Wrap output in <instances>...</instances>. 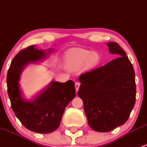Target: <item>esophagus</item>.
I'll use <instances>...</instances> for the list:
<instances>
[{"instance_id": "1", "label": "esophagus", "mask_w": 147, "mask_h": 147, "mask_svg": "<svg viewBox=\"0 0 147 147\" xmlns=\"http://www.w3.org/2000/svg\"><path fill=\"white\" fill-rule=\"evenodd\" d=\"M80 86V83L79 82H75V89H76V91H78Z\"/></svg>"}]
</instances>
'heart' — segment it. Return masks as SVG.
<instances>
[{
    "instance_id": "1",
    "label": "heart",
    "mask_w": 147,
    "mask_h": 147,
    "mask_svg": "<svg viewBox=\"0 0 147 147\" xmlns=\"http://www.w3.org/2000/svg\"><path fill=\"white\" fill-rule=\"evenodd\" d=\"M99 55L83 49H76L68 52L65 57V65L69 69H77L85 63L87 68H92L98 64Z\"/></svg>"
}]
</instances>
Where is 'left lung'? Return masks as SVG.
I'll return each instance as SVG.
<instances>
[{
    "mask_svg": "<svg viewBox=\"0 0 147 147\" xmlns=\"http://www.w3.org/2000/svg\"><path fill=\"white\" fill-rule=\"evenodd\" d=\"M119 57L80 75L78 94L82 100L90 127L107 132L124 124L136 101L135 73L125 51L118 43H107Z\"/></svg>",
    "mask_w": 147,
    "mask_h": 147,
    "instance_id": "1",
    "label": "left lung"
}]
</instances>
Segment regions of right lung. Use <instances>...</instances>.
<instances>
[{
  "instance_id": "1",
  "label": "right lung",
  "mask_w": 147,
  "mask_h": 147,
  "mask_svg": "<svg viewBox=\"0 0 147 147\" xmlns=\"http://www.w3.org/2000/svg\"><path fill=\"white\" fill-rule=\"evenodd\" d=\"M52 52L53 49L46 53L34 45L20 50L12 60L7 75L8 94L15 115L28 129L42 134L58 128L67 105L76 94L73 81H53L33 100L27 101L22 97L19 81L24 67L45 59Z\"/></svg>"
}]
</instances>
